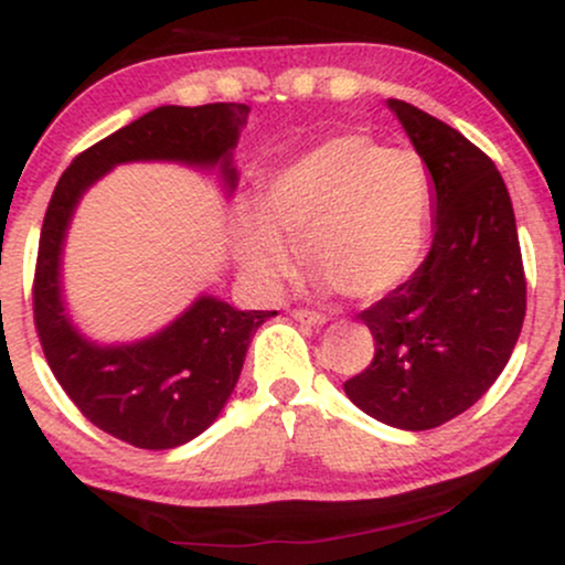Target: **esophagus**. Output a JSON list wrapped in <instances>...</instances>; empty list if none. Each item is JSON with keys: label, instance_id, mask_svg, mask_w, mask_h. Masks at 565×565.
<instances>
[{"label": "esophagus", "instance_id": "esophagus-1", "mask_svg": "<svg viewBox=\"0 0 565 565\" xmlns=\"http://www.w3.org/2000/svg\"><path fill=\"white\" fill-rule=\"evenodd\" d=\"M291 319L300 323H310V327H321V323H327V316L316 313V310H308V308H295L291 310Z\"/></svg>", "mask_w": 565, "mask_h": 565}]
</instances>
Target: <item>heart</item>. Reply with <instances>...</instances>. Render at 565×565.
Returning <instances> with one entry per match:
<instances>
[{"label":"heart","instance_id":"b5f03b06","mask_svg":"<svg viewBox=\"0 0 565 565\" xmlns=\"http://www.w3.org/2000/svg\"><path fill=\"white\" fill-rule=\"evenodd\" d=\"M430 204L419 153L342 135L276 172L257 212L238 215V260L257 287L276 289L291 270L289 243L321 287L377 300L417 268Z\"/></svg>","mask_w":565,"mask_h":565}]
</instances>
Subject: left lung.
<instances>
[{"label":"left lung","mask_w":565,"mask_h":565,"mask_svg":"<svg viewBox=\"0 0 565 565\" xmlns=\"http://www.w3.org/2000/svg\"><path fill=\"white\" fill-rule=\"evenodd\" d=\"M391 108L433 174L436 236L408 281L359 313L374 359L345 393L380 423L430 430L468 412L502 374L526 316V274L494 161L412 103Z\"/></svg>","instance_id":"left-lung-1"}]
</instances>
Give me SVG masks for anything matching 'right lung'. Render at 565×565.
<instances>
[{
  "label": "right lung",
  "mask_w": 565,
  "mask_h": 565,
  "mask_svg": "<svg viewBox=\"0 0 565 565\" xmlns=\"http://www.w3.org/2000/svg\"><path fill=\"white\" fill-rule=\"evenodd\" d=\"M246 114L244 103L153 108L71 161L44 212L31 287L39 345L84 417L138 449H174L215 423L242 374L252 334L276 310H236L215 297H201L151 340L97 348L74 332L61 302L57 265L71 212L82 193L121 161L220 164L225 183L236 188L231 148Z\"/></svg>",
  "instance_id": "add662e5"
}]
</instances>
